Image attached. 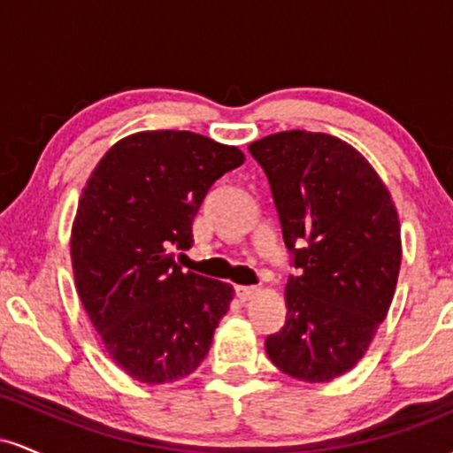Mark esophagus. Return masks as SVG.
<instances>
[{"label":"esophagus","mask_w":453,"mask_h":453,"mask_svg":"<svg viewBox=\"0 0 453 453\" xmlns=\"http://www.w3.org/2000/svg\"><path fill=\"white\" fill-rule=\"evenodd\" d=\"M259 294V288L256 285H238L236 288V296L241 300H253Z\"/></svg>","instance_id":"obj_1"}]
</instances>
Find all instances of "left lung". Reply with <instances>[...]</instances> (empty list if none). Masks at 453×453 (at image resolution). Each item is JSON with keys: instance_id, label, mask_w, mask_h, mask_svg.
<instances>
[{"instance_id": "obj_1", "label": "left lung", "mask_w": 453, "mask_h": 453, "mask_svg": "<svg viewBox=\"0 0 453 453\" xmlns=\"http://www.w3.org/2000/svg\"><path fill=\"white\" fill-rule=\"evenodd\" d=\"M268 176L294 268L288 319L266 353L289 377L324 383L351 371L386 319L400 270L389 191L351 144L304 129L249 144Z\"/></svg>"}]
</instances>
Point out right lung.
<instances>
[{"label": "right lung", "mask_w": 453, "mask_h": 453, "mask_svg": "<svg viewBox=\"0 0 453 453\" xmlns=\"http://www.w3.org/2000/svg\"><path fill=\"white\" fill-rule=\"evenodd\" d=\"M242 150L194 132H138L96 165L72 227L76 292L108 356L159 386L196 371L232 303L230 283L183 273L206 191Z\"/></svg>", "instance_id": "right-lung-1"}]
</instances>
